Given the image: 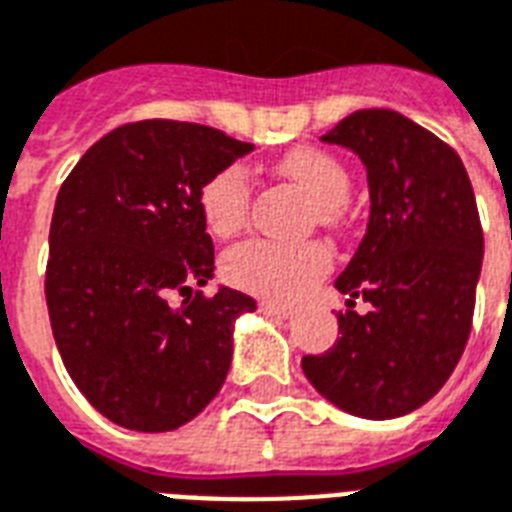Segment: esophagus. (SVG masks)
Segmentation results:
<instances>
[{
	"instance_id": "1",
	"label": "esophagus",
	"mask_w": 512,
	"mask_h": 512,
	"mask_svg": "<svg viewBox=\"0 0 512 512\" xmlns=\"http://www.w3.org/2000/svg\"><path fill=\"white\" fill-rule=\"evenodd\" d=\"M259 310L264 315H275V318H291L293 315L291 304H277V301H259Z\"/></svg>"
}]
</instances>
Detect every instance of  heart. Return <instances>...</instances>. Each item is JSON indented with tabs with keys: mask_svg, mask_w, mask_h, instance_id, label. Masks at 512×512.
Instances as JSON below:
<instances>
[{
	"mask_svg": "<svg viewBox=\"0 0 512 512\" xmlns=\"http://www.w3.org/2000/svg\"><path fill=\"white\" fill-rule=\"evenodd\" d=\"M277 170L318 202V216L334 224L350 194V173L344 162L318 146H296L280 157ZM251 205V181L243 165L213 173L200 189V211L213 235L227 237L243 227ZM331 269V251L323 243L288 245L253 237L229 248L221 264L227 283L267 299L293 301Z\"/></svg>",
	"mask_w": 512,
	"mask_h": 512,
	"instance_id": "heart-1",
	"label": "heart"
}]
</instances>
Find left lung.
Listing matches in <instances>:
<instances>
[{"instance_id": "8db88e82", "label": "left lung", "mask_w": 512, "mask_h": 512, "mask_svg": "<svg viewBox=\"0 0 512 512\" xmlns=\"http://www.w3.org/2000/svg\"><path fill=\"white\" fill-rule=\"evenodd\" d=\"M323 141L363 160L371 216L336 280L350 293L342 336L301 368L347 414L403 417L446 384L473 328L483 259L473 186L446 141L392 109L352 112ZM358 295L369 304L363 316Z\"/></svg>"}]
</instances>
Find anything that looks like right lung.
<instances>
[{
    "mask_svg": "<svg viewBox=\"0 0 512 512\" xmlns=\"http://www.w3.org/2000/svg\"><path fill=\"white\" fill-rule=\"evenodd\" d=\"M251 149L197 122H128L82 154L55 197L50 326L79 392L114 425L176 430L227 379L235 320L256 301L232 288L192 296L213 277L200 189ZM170 290L187 296L181 308Z\"/></svg>",
    "mask_w": 512,
    "mask_h": 512,
    "instance_id": "obj_1",
    "label": "right lung"
}]
</instances>
